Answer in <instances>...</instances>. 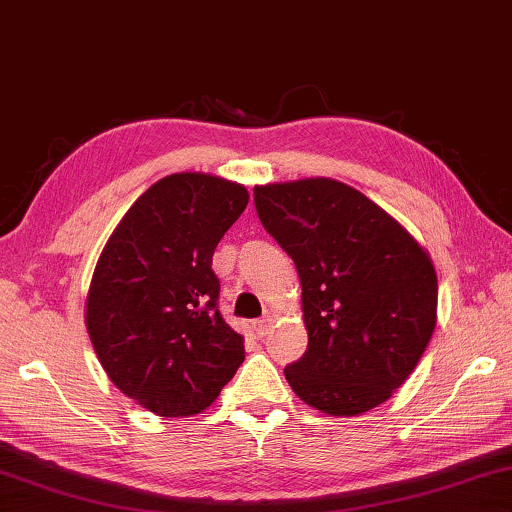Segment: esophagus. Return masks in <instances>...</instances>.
Segmentation results:
<instances>
[{
  "label": "esophagus",
  "mask_w": 512,
  "mask_h": 512,
  "mask_svg": "<svg viewBox=\"0 0 512 512\" xmlns=\"http://www.w3.org/2000/svg\"><path fill=\"white\" fill-rule=\"evenodd\" d=\"M271 322H273V320L268 318V315H266V318H262V320L253 322V331H255V336H257V338H264L266 333L271 331Z\"/></svg>",
  "instance_id": "esophagus-1"
}]
</instances>
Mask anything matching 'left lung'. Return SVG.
Listing matches in <instances>:
<instances>
[{
    "mask_svg": "<svg viewBox=\"0 0 512 512\" xmlns=\"http://www.w3.org/2000/svg\"><path fill=\"white\" fill-rule=\"evenodd\" d=\"M268 235L295 262L309 347L284 369L306 405L358 416L385 403L421 360L436 327V271L398 221L347 183L255 188Z\"/></svg>",
    "mask_w": 512,
    "mask_h": 512,
    "instance_id": "obj_1",
    "label": "left lung"
}]
</instances>
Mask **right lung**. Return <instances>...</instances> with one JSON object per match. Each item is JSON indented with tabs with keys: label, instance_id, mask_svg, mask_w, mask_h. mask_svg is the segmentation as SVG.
Listing matches in <instances>:
<instances>
[{
	"label": "right lung",
	"instance_id": "obj_1",
	"mask_svg": "<svg viewBox=\"0 0 512 512\" xmlns=\"http://www.w3.org/2000/svg\"><path fill=\"white\" fill-rule=\"evenodd\" d=\"M246 206L241 183L170 174L134 201L102 248L87 331L111 383L147 412H203L244 362V338L217 309L212 255Z\"/></svg>",
	"mask_w": 512,
	"mask_h": 512
}]
</instances>
